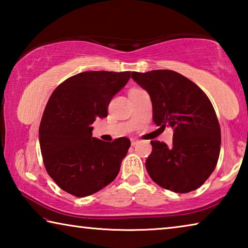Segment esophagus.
I'll use <instances>...</instances> for the list:
<instances>
[{
    "instance_id": "esophagus-1",
    "label": "esophagus",
    "mask_w": 248,
    "mask_h": 248,
    "mask_svg": "<svg viewBox=\"0 0 248 248\" xmlns=\"http://www.w3.org/2000/svg\"><path fill=\"white\" fill-rule=\"evenodd\" d=\"M138 143H139V140H137V139H131V144L134 146V145H137Z\"/></svg>"
}]
</instances>
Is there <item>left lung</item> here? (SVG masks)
I'll use <instances>...</instances> for the list:
<instances>
[{"label":"left lung","instance_id":"left-lung-1","mask_svg":"<svg viewBox=\"0 0 248 248\" xmlns=\"http://www.w3.org/2000/svg\"><path fill=\"white\" fill-rule=\"evenodd\" d=\"M152 100L153 121L173 128V144L151 141L146 170L165 189L186 194L199 188L219 159L221 129L211 102L189 78L175 71L132 72Z\"/></svg>","mask_w":248,"mask_h":248}]
</instances>
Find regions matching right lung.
Instances as JSON below:
<instances>
[{"mask_svg":"<svg viewBox=\"0 0 248 248\" xmlns=\"http://www.w3.org/2000/svg\"><path fill=\"white\" fill-rule=\"evenodd\" d=\"M131 72L89 71L62 82L50 96L39 127V142L48 174L75 197L93 195L118 175L130 140L105 142L92 137L94 121L107 117L112 97Z\"/></svg>","mask_w":248,"mask_h":248,"instance_id":"add662e5","label":"right lung"}]
</instances>
